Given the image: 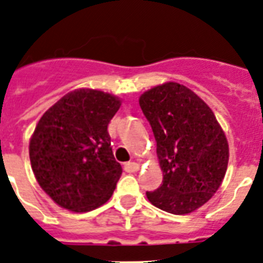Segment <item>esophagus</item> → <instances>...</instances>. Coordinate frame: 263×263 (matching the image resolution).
Segmentation results:
<instances>
[{"mask_svg":"<svg viewBox=\"0 0 263 263\" xmlns=\"http://www.w3.org/2000/svg\"><path fill=\"white\" fill-rule=\"evenodd\" d=\"M139 164H136V162H127V164H124V170H126L127 173H135L139 170Z\"/></svg>","mask_w":263,"mask_h":263,"instance_id":"obj_1","label":"esophagus"}]
</instances>
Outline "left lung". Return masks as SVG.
I'll return each instance as SVG.
<instances>
[{
  "label": "left lung",
  "instance_id": "left-lung-1",
  "mask_svg": "<svg viewBox=\"0 0 263 263\" xmlns=\"http://www.w3.org/2000/svg\"><path fill=\"white\" fill-rule=\"evenodd\" d=\"M152 127L164 181L146 198L157 208L186 215L220 187L228 166V141L214 112L183 85L166 82L139 99Z\"/></svg>",
  "mask_w": 263,
  "mask_h": 263
}]
</instances>
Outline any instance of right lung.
Here are the masks:
<instances>
[{
  "mask_svg": "<svg viewBox=\"0 0 263 263\" xmlns=\"http://www.w3.org/2000/svg\"><path fill=\"white\" fill-rule=\"evenodd\" d=\"M120 107L111 94L79 89L40 118L30 140L37 183L69 211L86 212L107 202L122 176L107 126Z\"/></svg>",
  "mask_w": 263,
  "mask_h": 263,
  "instance_id": "right-lung-1",
  "label": "right lung"
}]
</instances>
